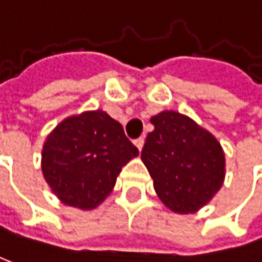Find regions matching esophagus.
I'll return each mask as SVG.
<instances>
[{
    "label": "esophagus",
    "instance_id": "obj_1",
    "mask_svg": "<svg viewBox=\"0 0 262 262\" xmlns=\"http://www.w3.org/2000/svg\"><path fill=\"white\" fill-rule=\"evenodd\" d=\"M134 144H136V146L139 147V150H141V149H143V144H144V139H143V137H139V139H136V140H134Z\"/></svg>",
    "mask_w": 262,
    "mask_h": 262
}]
</instances>
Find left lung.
<instances>
[{
    "label": "left lung",
    "mask_w": 262,
    "mask_h": 262,
    "mask_svg": "<svg viewBox=\"0 0 262 262\" xmlns=\"http://www.w3.org/2000/svg\"><path fill=\"white\" fill-rule=\"evenodd\" d=\"M150 122L141 159L161 201L178 213H192L221 189L225 158L215 137L192 119L162 112Z\"/></svg>",
    "instance_id": "8db88e82"
}]
</instances>
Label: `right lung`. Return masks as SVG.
<instances>
[{"instance_id": "1", "label": "right lung", "mask_w": 262, "mask_h": 262, "mask_svg": "<svg viewBox=\"0 0 262 262\" xmlns=\"http://www.w3.org/2000/svg\"><path fill=\"white\" fill-rule=\"evenodd\" d=\"M139 149L105 112H84L62 121L43 146L41 170L64 204L95 209L108 195L122 167Z\"/></svg>"}]
</instances>
